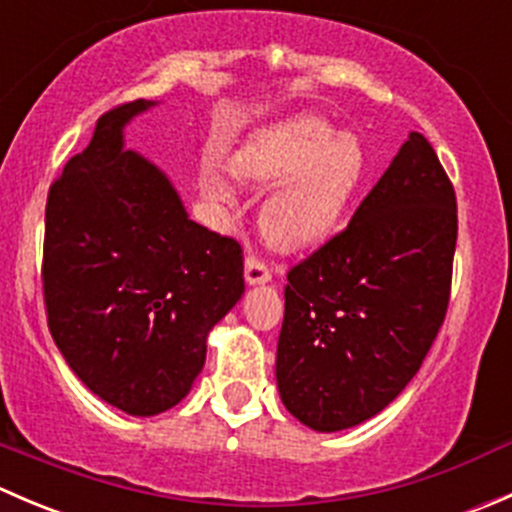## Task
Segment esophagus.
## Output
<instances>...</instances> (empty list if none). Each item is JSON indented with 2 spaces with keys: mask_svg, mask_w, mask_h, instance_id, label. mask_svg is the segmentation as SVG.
I'll use <instances>...</instances> for the list:
<instances>
[{
  "mask_svg": "<svg viewBox=\"0 0 512 512\" xmlns=\"http://www.w3.org/2000/svg\"><path fill=\"white\" fill-rule=\"evenodd\" d=\"M245 280L247 285H265L272 280V270L267 262H262L260 257L250 255L245 260Z\"/></svg>",
  "mask_w": 512,
  "mask_h": 512,
  "instance_id": "1",
  "label": "esophagus"
}]
</instances>
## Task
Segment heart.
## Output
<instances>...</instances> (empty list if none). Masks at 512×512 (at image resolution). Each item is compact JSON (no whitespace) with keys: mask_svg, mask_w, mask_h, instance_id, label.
Segmentation results:
<instances>
[{"mask_svg":"<svg viewBox=\"0 0 512 512\" xmlns=\"http://www.w3.org/2000/svg\"><path fill=\"white\" fill-rule=\"evenodd\" d=\"M364 173V151L349 133L337 136L327 121L299 116L260 133L230 160L242 185L267 188L287 179L260 213V227L277 250H302L327 237L347 210ZM210 198L223 200L215 175L205 178Z\"/></svg>","mask_w":512,"mask_h":512,"instance_id":"1","label":"heart"}]
</instances>
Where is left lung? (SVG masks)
<instances>
[{"mask_svg":"<svg viewBox=\"0 0 512 512\" xmlns=\"http://www.w3.org/2000/svg\"><path fill=\"white\" fill-rule=\"evenodd\" d=\"M456 193L411 133L352 223L287 272L282 404L314 431L384 411L421 369L451 299Z\"/></svg>","mask_w":512,"mask_h":512,"instance_id":"8db88e82","label":"left lung"}]
</instances>
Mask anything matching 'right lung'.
Returning a JSON list of instances; mask_svg holds the SVG:
<instances>
[{
    "mask_svg": "<svg viewBox=\"0 0 512 512\" xmlns=\"http://www.w3.org/2000/svg\"><path fill=\"white\" fill-rule=\"evenodd\" d=\"M151 106L138 98L103 113L51 183L41 265L66 364L131 416L185 399L208 332L245 292L240 242L193 223L156 165L123 151V126Z\"/></svg>",
    "mask_w": 512,
    "mask_h": 512,
    "instance_id": "1",
    "label": "right lung"
}]
</instances>
